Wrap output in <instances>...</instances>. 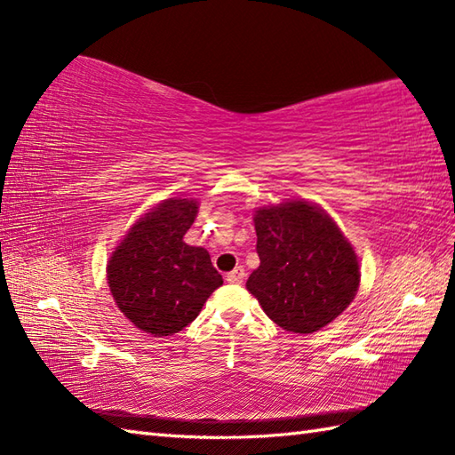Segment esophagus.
I'll list each match as a JSON object with an SVG mask.
<instances>
[{
	"label": "esophagus",
	"mask_w": 455,
	"mask_h": 455,
	"mask_svg": "<svg viewBox=\"0 0 455 455\" xmlns=\"http://www.w3.org/2000/svg\"><path fill=\"white\" fill-rule=\"evenodd\" d=\"M244 277H246V274H244V267H235L233 272H230L228 275H227V282L228 283H233V285H240L244 282Z\"/></svg>",
	"instance_id": "34e87169"
}]
</instances>
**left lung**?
Wrapping results in <instances>:
<instances>
[{
    "mask_svg": "<svg viewBox=\"0 0 455 455\" xmlns=\"http://www.w3.org/2000/svg\"><path fill=\"white\" fill-rule=\"evenodd\" d=\"M254 227L259 266L246 289L277 326L311 334L346 311L360 285V266L321 207L303 199L262 207Z\"/></svg>",
    "mask_w": 455,
    "mask_h": 455,
    "instance_id": "8db88e82",
    "label": "left lung"
}]
</instances>
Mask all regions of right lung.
<instances>
[{
	"label": "right lung",
	"instance_id": "right-lung-1",
	"mask_svg": "<svg viewBox=\"0 0 455 455\" xmlns=\"http://www.w3.org/2000/svg\"><path fill=\"white\" fill-rule=\"evenodd\" d=\"M197 209L196 199L162 201L134 222L109 258L111 295L142 332H180L222 285L207 250L183 243Z\"/></svg>",
	"mask_w": 455,
	"mask_h": 455
}]
</instances>
